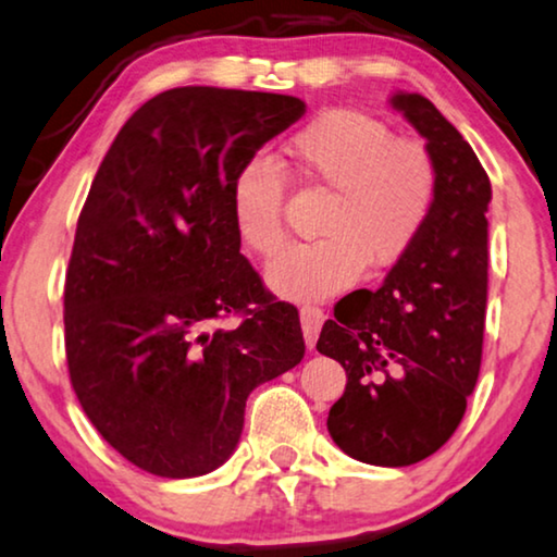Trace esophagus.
Wrapping results in <instances>:
<instances>
[{"instance_id": "1", "label": "esophagus", "mask_w": 557, "mask_h": 557, "mask_svg": "<svg viewBox=\"0 0 557 557\" xmlns=\"http://www.w3.org/2000/svg\"><path fill=\"white\" fill-rule=\"evenodd\" d=\"M300 323H302V335H305V343H308V348L315 346L318 335H320V327L325 323V312L320 308H302L300 310Z\"/></svg>"}]
</instances>
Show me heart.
I'll use <instances>...</instances> for the list:
<instances>
[{"mask_svg":"<svg viewBox=\"0 0 557 557\" xmlns=\"http://www.w3.org/2000/svg\"><path fill=\"white\" fill-rule=\"evenodd\" d=\"M289 166L302 182L327 191L315 234L289 245L268 264L264 280L285 300H325L368 272L401 260L432 216L438 169L424 140L394 136L383 121L333 108L287 140ZM232 224L242 247L268 257L285 239V176L252 156L230 184Z\"/></svg>","mask_w":557,"mask_h":557,"instance_id":"1","label":"heart"}]
</instances>
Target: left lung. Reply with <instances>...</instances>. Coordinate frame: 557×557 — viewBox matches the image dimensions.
<instances>
[{
  "mask_svg": "<svg viewBox=\"0 0 557 557\" xmlns=\"http://www.w3.org/2000/svg\"><path fill=\"white\" fill-rule=\"evenodd\" d=\"M391 106L434 156V211L375 293L356 289L335 305L318 350L348 375L327 413L333 442L366 465L409 467L457 432L480 375L492 186L432 100L398 90Z\"/></svg>",
  "mask_w": 557,
  "mask_h": 557,
  "instance_id": "8db88e82",
  "label": "left lung"
}]
</instances>
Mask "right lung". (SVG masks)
<instances>
[{"label": "right lung", "instance_id": "obj_1", "mask_svg": "<svg viewBox=\"0 0 557 557\" xmlns=\"http://www.w3.org/2000/svg\"><path fill=\"white\" fill-rule=\"evenodd\" d=\"M293 96L189 85L138 108L77 219L65 350L77 401L131 465L166 480L222 467L247 396L305 356L300 315L239 252L237 169L302 119ZM239 311L234 332H209Z\"/></svg>", "mask_w": 557, "mask_h": 557}]
</instances>
